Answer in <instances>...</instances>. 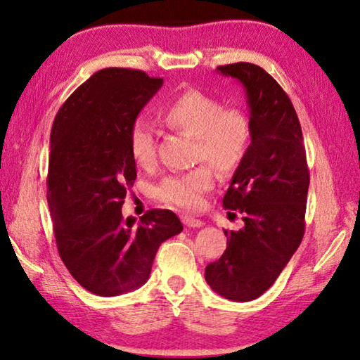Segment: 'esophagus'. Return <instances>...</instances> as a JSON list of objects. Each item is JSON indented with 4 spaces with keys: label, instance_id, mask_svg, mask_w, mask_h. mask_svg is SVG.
Returning a JSON list of instances; mask_svg holds the SVG:
<instances>
[{
    "label": "esophagus",
    "instance_id": "34e87169",
    "mask_svg": "<svg viewBox=\"0 0 360 360\" xmlns=\"http://www.w3.org/2000/svg\"><path fill=\"white\" fill-rule=\"evenodd\" d=\"M182 224L186 225L188 229H198V227H203V221L202 219H197V217H192V216H182Z\"/></svg>",
    "mask_w": 360,
    "mask_h": 360
}]
</instances>
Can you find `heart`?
Segmentation results:
<instances>
[{"instance_id": "obj_1", "label": "heart", "mask_w": 360, "mask_h": 360, "mask_svg": "<svg viewBox=\"0 0 360 360\" xmlns=\"http://www.w3.org/2000/svg\"><path fill=\"white\" fill-rule=\"evenodd\" d=\"M162 119L176 131L195 138V158L208 162L219 173L231 174L241 167L251 148L252 127L240 108H224L222 101L197 89L173 96L160 109ZM129 150L141 167L155 158V136L148 120L135 119L129 129ZM214 186L208 167L172 174L155 188L160 202L192 211L203 203V195Z\"/></svg>"}]
</instances>
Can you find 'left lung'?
Returning <instances> with one entry per match:
<instances>
[{
	"mask_svg": "<svg viewBox=\"0 0 360 360\" xmlns=\"http://www.w3.org/2000/svg\"><path fill=\"white\" fill-rule=\"evenodd\" d=\"M246 92L251 148L233 173L224 206L243 212L245 227L224 230L227 249L205 270L210 288L229 300H255L276 281L304 233L309 173L302 127L289 96L252 63L217 66Z\"/></svg>",
	"mask_w": 360,
	"mask_h": 360,
	"instance_id": "8db88e82",
	"label": "left lung"
}]
</instances>
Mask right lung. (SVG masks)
<instances>
[{"mask_svg": "<svg viewBox=\"0 0 360 360\" xmlns=\"http://www.w3.org/2000/svg\"><path fill=\"white\" fill-rule=\"evenodd\" d=\"M163 79L106 68L75 90L53 120L47 203L65 266L100 297L131 292L148 281L158 246L182 231L169 210L136 221L122 217L136 179L129 129Z\"/></svg>", "mask_w": 360, "mask_h": 360, "instance_id": "obj_1", "label": "right lung"}]
</instances>
